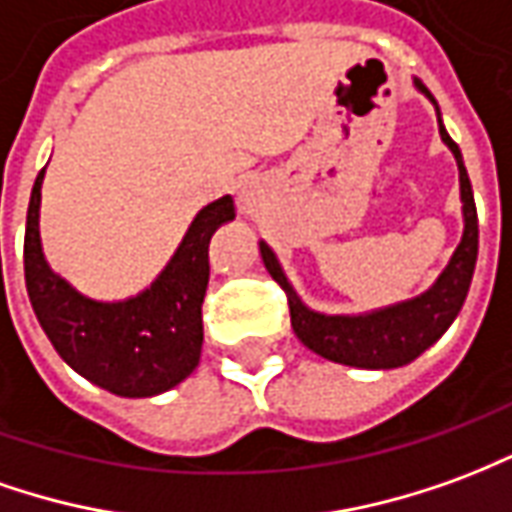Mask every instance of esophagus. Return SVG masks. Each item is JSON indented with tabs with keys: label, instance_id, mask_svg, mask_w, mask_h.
<instances>
[{
	"label": "esophagus",
	"instance_id": "1",
	"mask_svg": "<svg viewBox=\"0 0 512 512\" xmlns=\"http://www.w3.org/2000/svg\"><path fill=\"white\" fill-rule=\"evenodd\" d=\"M239 206H242V209H248V206H250V195L245 190L239 192Z\"/></svg>",
	"mask_w": 512,
	"mask_h": 512
}]
</instances>
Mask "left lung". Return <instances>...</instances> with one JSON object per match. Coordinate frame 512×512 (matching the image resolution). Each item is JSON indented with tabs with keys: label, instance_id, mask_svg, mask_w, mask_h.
Returning <instances> with one entry per match:
<instances>
[{
	"label": "left lung",
	"instance_id": "obj_1",
	"mask_svg": "<svg viewBox=\"0 0 512 512\" xmlns=\"http://www.w3.org/2000/svg\"><path fill=\"white\" fill-rule=\"evenodd\" d=\"M413 82L427 99L436 104L433 93L424 88L419 79H413ZM438 132L458 159L460 201H463V223L466 226H463V239H460L452 262L447 264V270L438 275L436 284L430 286L424 295L397 303V306L380 308L372 314L328 317V314L311 311L300 303V297L292 289V284L286 281L273 250L259 242L267 273L273 275L275 284L286 292L289 317H292L297 339L306 344L308 350H314L328 361L361 366V369H394V366L411 364L413 358H419L430 344L444 336V331L458 317L460 306L469 295L471 275H474V264H477V242H480L477 206H474V192H471V181L466 165H463V157H460V148L444 129L441 112H438Z\"/></svg>",
	"mask_w": 512,
	"mask_h": 512
}]
</instances>
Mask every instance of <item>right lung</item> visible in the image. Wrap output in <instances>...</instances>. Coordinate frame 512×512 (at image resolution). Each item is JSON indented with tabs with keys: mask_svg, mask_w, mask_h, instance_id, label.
Returning a JSON list of instances; mask_svg holds the SVG:
<instances>
[{
	"mask_svg": "<svg viewBox=\"0 0 512 512\" xmlns=\"http://www.w3.org/2000/svg\"><path fill=\"white\" fill-rule=\"evenodd\" d=\"M43 173L46 168L32 187L24 234V281L43 333L65 364L110 394L154 397L179 386L201 361L209 239L234 220L231 195L195 215L179 250L146 292L121 303H99L79 295L43 259L38 231Z\"/></svg>",
	"mask_w": 512,
	"mask_h": 512,
	"instance_id": "add662e5",
	"label": "right lung"
}]
</instances>
